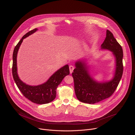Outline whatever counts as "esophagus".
Returning <instances> with one entry per match:
<instances>
[{"label": "esophagus", "mask_w": 135, "mask_h": 135, "mask_svg": "<svg viewBox=\"0 0 135 135\" xmlns=\"http://www.w3.org/2000/svg\"><path fill=\"white\" fill-rule=\"evenodd\" d=\"M74 69V67L73 66H72V65L69 66V71H70V73H72V72L73 71Z\"/></svg>", "instance_id": "obj_1"}]
</instances>
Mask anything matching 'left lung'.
I'll return each mask as SVG.
<instances>
[{
    "instance_id": "8db88e82",
    "label": "left lung",
    "mask_w": 135,
    "mask_h": 135,
    "mask_svg": "<svg viewBox=\"0 0 135 135\" xmlns=\"http://www.w3.org/2000/svg\"><path fill=\"white\" fill-rule=\"evenodd\" d=\"M101 46L102 49L112 51L116 58V71L114 78L108 82H96L88 73L85 65L80 61L77 62L72 76L76 97L82 103L94 104L109 98L117 89L122 78L123 70L122 48L114 37L112 32L108 30Z\"/></svg>"
}]
</instances>
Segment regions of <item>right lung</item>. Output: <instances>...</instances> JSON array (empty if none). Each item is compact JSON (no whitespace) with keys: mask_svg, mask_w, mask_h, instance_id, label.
I'll use <instances>...</instances> for the list:
<instances>
[{"mask_svg":"<svg viewBox=\"0 0 135 135\" xmlns=\"http://www.w3.org/2000/svg\"><path fill=\"white\" fill-rule=\"evenodd\" d=\"M35 28L26 33L15 46L13 53L12 74L14 80L25 97L33 103L37 104H48L53 101L56 97L57 87L65 77L69 74L68 65H66L55 72L44 84L38 86H30L23 83L19 79L17 73L16 56L18 50L25 38L35 32Z\"/></svg>","mask_w":135,"mask_h":135,"instance_id":"obj_1","label":"right lung"}]
</instances>
